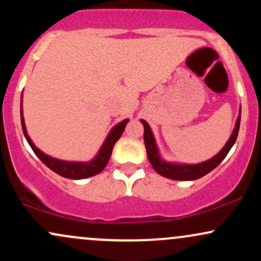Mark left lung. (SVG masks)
<instances>
[{
  "label": "left lung",
  "mask_w": 261,
  "mask_h": 261,
  "mask_svg": "<svg viewBox=\"0 0 261 261\" xmlns=\"http://www.w3.org/2000/svg\"><path fill=\"white\" fill-rule=\"evenodd\" d=\"M141 122H142L143 127H145L143 141H145L148 161L152 164L155 172L158 174L166 176V178L173 179V180H195V179L201 178V176L206 175L211 170L216 168L218 164L224 160V157L228 153L229 149L232 148V146L234 145L237 136H238L239 125H241V110H239V115L237 118L234 130H233V133L230 135L229 140L227 141L226 145H224V147L215 157H212L211 160L197 164L168 163V162L162 160L160 157V153H158V148L157 145H155L151 127H149V125L145 120H141Z\"/></svg>",
  "instance_id": "1"
}]
</instances>
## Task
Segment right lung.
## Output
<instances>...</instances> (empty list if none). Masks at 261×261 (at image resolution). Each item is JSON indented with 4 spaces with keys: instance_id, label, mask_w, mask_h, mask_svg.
I'll use <instances>...</instances> for the list:
<instances>
[{
    "instance_id": "1",
    "label": "right lung",
    "mask_w": 261,
    "mask_h": 261,
    "mask_svg": "<svg viewBox=\"0 0 261 261\" xmlns=\"http://www.w3.org/2000/svg\"><path fill=\"white\" fill-rule=\"evenodd\" d=\"M20 122H22V128L23 134H24L27 141H28L29 146H31L34 153L38 155L39 160H40L47 168H50L53 172L58 173L59 175L64 176V178L68 179H85L93 176L95 174H99V173L106 168L108 161H109L110 155H112L114 145L116 143V141L120 139V136L124 133L125 126L128 122V119L126 120L119 122L118 125L113 127V130L110 131L108 137L104 141L103 146L98 152V154L95 155L94 160L91 162H67V161H60L56 158L50 157V155L45 154L44 152H41L38 147H35L34 143L32 142L31 137L27 134V128L24 124V118H23V110L20 108Z\"/></svg>"
}]
</instances>
